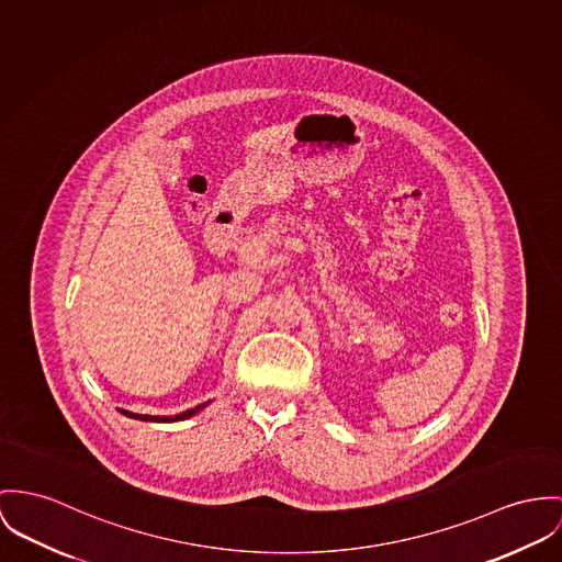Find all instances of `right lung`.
<instances>
[{
	"label": "right lung",
	"instance_id": "1",
	"mask_svg": "<svg viewBox=\"0 0 562 562\" xmlns=\"http://www.w3.org/2000/svg\"><path fill=\"white\" fill-rule=\"evenodd\" d=\"M210 402H203V404H199V406H194V408H190V411H183V413H179V415H165V417H160V415H138V413H130V411H124V408H120V413L122 415H126L130 419H138V422H158V424H171V422H183V419H188V417H192V415H196L201 408H205Z\"/></svg>",
	"mask_w": 562,
	"mask_h": 562
}]
</instances>
